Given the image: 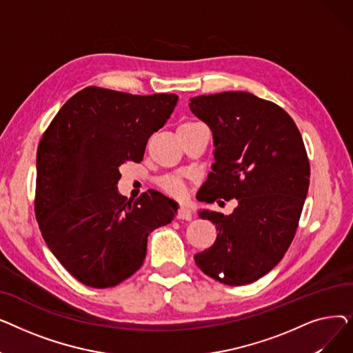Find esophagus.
<instances>
[{
	"instance_id": "1",
	"label": "esophagus",
	"mask_w": 353,
	"mask_h": 353,
	"mask_svg": "<svg viewBox=\"0 0 353 353\" xmlns=\"http://www.w3.org/2000/svg\"><path fill=\"white\" fill-rule=\"evenodd\" d=\"M177 217L181 219V220H192L193 216H192V212L188 206H181L177 212Z\"/></svg>"
}]
</instances>
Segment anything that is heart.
<instances>
[{
    "label": "heart",
    "instance_id": "heart-1",
    "mask_svg": "<svg viewBox=\"0 0 353 353\" xmlns=\"http://www.w3.org/2000/svg\"><path fill=\"white\" fill-rule=\"evenodd\" d=\"M190 124H194V123L193 121H188V123H183L181 125H190ZM159 186L167 194L174 196V197H181L184 193H186V184H184V181L180 177L173 176V174L163 176L159 180Z\"/></svg>",
    "mask_w": 353,
    "mask_h": 353
}]
</instances>
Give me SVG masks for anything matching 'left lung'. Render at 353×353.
I'll return each mask as SVG.
<instances>
[{"mask_svg": "<svg viewBox=\"0 0 353 353\" xmlns=\"http://www.w3.org/2000/svg\"><path fill=\"white\" fill-rule=\"evenodd\" d=\"M189 105L210 127L216 147L197 199L237 200L229 216L199 213L219 233L194 262L220 283H252L282 261L298 230L310 177L303 139L282 107L246 91L197 96Z\"/></svg>", "mask_w": 353, "mask_h": 353, "instance_id": "left-lung-1", "label": "left lung"}]
</instances>
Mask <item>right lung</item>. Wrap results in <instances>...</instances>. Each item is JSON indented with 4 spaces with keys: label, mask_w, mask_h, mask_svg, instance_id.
Segmentation results:
<instances>
[{
    "label": "right lung",
    "mask_w": 353,
    "mask_h": 353,
    "mask_svg": "<svg viewBox=\"0 0 353 353\" xmlns=\"http://www.w3.org/2000/svg\"><path fill=\"white\" fill-rule=\"evenodd\" d=\"M176 94L134 96L90 85L76 92L37 148L34 210L52 254L85 286L113 288L143 265L147 236L165 226L177 203L153 190L127 200L123 163H140Z\"/></svg>",
    "instance_id": "obj_1"
}]
</instances>
